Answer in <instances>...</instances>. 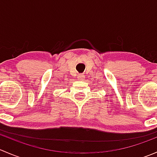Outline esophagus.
<instances>
[{"instance_id":"esophagus-1","label":"esophagus","mask_w":157,"mask_h":157,"mask_svg":"<svg viewBox=\"0 0 157 157\" xmlns=\"http://www.w3.org/2000/svg\"><path fill=\"white\" fill-rule=\"evenodd\" d=\"M77 78H78V80H82L85 78V77L83 75H82V74H78V76H77Z\"/></svg>"}]
</instances>
